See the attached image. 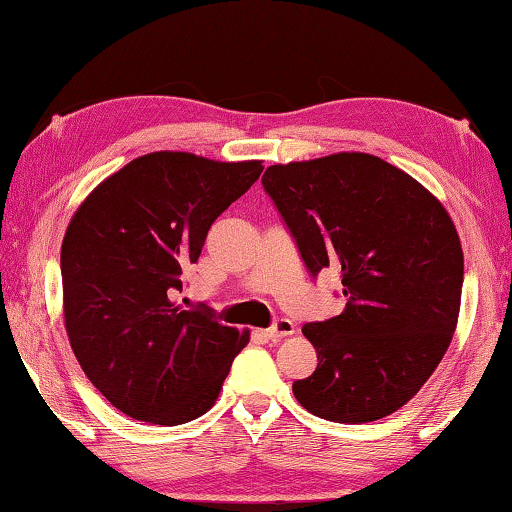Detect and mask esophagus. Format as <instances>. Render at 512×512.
<instances>
[{"mask_svg":"<svg viewBox=\"0 0 512 512\" xmlns=\"http://www.w3.org/2000/svg\"><path fill=\"white\" fill-rule=\"evenodd\" d=\"M293 332H296V325H293V320H289V318H277L275 323L266 329V336L268 339H273V341H277V339H284V336H291Z\"/></svg>","mask_w":512,"mask_h":512,"instance_id":"esophagus-1","label":"esophagus"}]
</instances>
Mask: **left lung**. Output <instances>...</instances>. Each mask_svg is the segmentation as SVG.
Listing matches in <instances>:
<instances>
[{"label": "left lung", "mask_w": 512, "mask_h": 512, "mask_svg": "<svg viewBox=\"0 0 512 512\" xmlns=\"http://www.w3.org/2000/svg\"><path fill=\"white\" fill-rule=\"evenodd\" d=\"M311 277L341 273L343 314L307 323L318 354L293 395L332 422L400 409L445 357L463 289V250L445 207L368 153L273 164L262 178Z\"/></svg>", "instance_id": "obj_1"}]
</instances>
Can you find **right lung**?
Segmentation results:
<instances>
[{"instance_id":"1","label":"right lung","mask_w":512,"mask_h":512,"mask_svg":"<svg viewBox=\"0 0 512 512\" xmlns=\"http://www.w3.org/2000/svg\"><path fill=\"white\" fill-rule=\"evenodd\" d=\"M262 169L158 151L112 173L76 210L60 248L65 327L83 372L121 413L173 427L219 397L248 332L173 296L207 230Z\"/></svg>"}]
</instances>
